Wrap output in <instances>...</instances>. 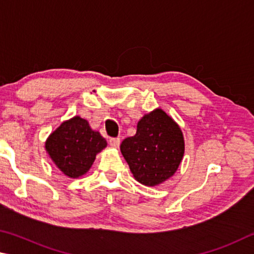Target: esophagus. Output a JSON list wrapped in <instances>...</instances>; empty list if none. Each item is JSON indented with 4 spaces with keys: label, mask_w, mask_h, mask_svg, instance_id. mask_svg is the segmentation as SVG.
Returning <instances> with one entry per match:
<instances>
[{
    "label": "esophagus",
    "mask_w": 254,
    "mask_h": 254,
    "mask_svg": "<svg viewBox=\"0 0 254 254\" xmlns=\"http://www.w3.org/2000/svg\"><path fill=\"white\" fill-rule=\"evenodd\" d=\"M109 144H110L111 147L118 148L119 145H120V139H119V138H110Z\"/></svg>",
    "instance_id": "esophagus-1"
}]
</instances>
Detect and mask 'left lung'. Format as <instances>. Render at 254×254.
Segmentation results:
<instances>
[{"label":"left lung","mask_w":254,"mask_h":254,"mask_svg":"<svg viewBox=\"0 0 254 254\" xmlns=\"http://www.w3.org/2000/svg\"><path fill=\"white\" fill-rule=\"evenodd\" d=\"M120 152L135 180L153 188L176 173L185 152L184 136L175 120L156 108L141 117L136 135L123 140Z\"/></svg>","instance_id":"left-lung-1"}]
</instances>
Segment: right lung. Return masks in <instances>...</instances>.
I'll list each match as a JSON object with an SVG mask.
<instances>
[{"mask_svg": "<svg viewBox=\"0 0 254 254\" xmlns=\"http://www.w3.org/2000/svg\"><path fill=\"white\" fill-rule=\"evenodd\" d=\"M44 147L65 176L79 179L90 170L97 154L107 147V141L99 131L91 129L88 120L74 116L49 135Z\"/></svg>", "mask_w": 254, "mask_h": 254, "instance_id": "add662e5", "label": "right lung"}]
</instances>
